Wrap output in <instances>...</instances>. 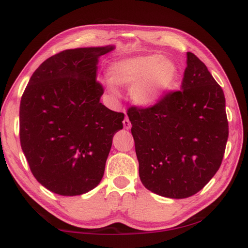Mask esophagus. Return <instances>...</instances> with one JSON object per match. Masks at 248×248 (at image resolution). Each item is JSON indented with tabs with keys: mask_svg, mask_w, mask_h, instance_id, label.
Masks as SVG:
<instances>
[{
	"mask_svg": "<svg viewBox=\"0 0 248 248\" xmlns=\"http://www.w3.org/2000/svg\"><path fill=\"white\" fill-rule=\"evenodd\" d=\"M123 124H124V128L125 130H129V129L131 128V123H130V120H129L128 117L124 118Z\"/></svg>",
	"mask_w": 248,
	"mask_h": 248,
	"instance_id": "34e87169",
	"label": "esophagus"
}]
</instances>
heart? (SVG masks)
I'll return each instance as SVG.
<instances>
[{
  "label": "heart",
  "mask_w": 248,
  "mask_h": 248,
  "mask_svg": "<svg viewBox=\"0 0 248 248\" xmlns=\"http://www.w3.org/2000/svg\"><path fill=\"white\" fill-rule=\"evenodd\" d=\"M110 80L101 81L110 93L117 97L116 86H131L130 98L140 108H150L160 101L175 81L176 68L161 55L148 54L113 62L108 67Z\"/></svg>",
  "instance_id": "heart-1"
}]
</instances>
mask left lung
<instances>
[{"label": "left lung", "mask_w": 248, "mask_h": 248, "mask_svg": "<svg viewBox=\"0 0 248 248\" xmlns=\"http://www.w3.org/2000/svg\"><path fill=\"white\" fill-rule=\"evenodd\" d=\"M186 57L181 91L151 108L128 109L141 183L175 199L193 196L211 180L228 140L222 87L196 55Z\"/></svg>", "instance_id": "8db88e82"}]
</instances>
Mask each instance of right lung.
Wrapping results in <instances>:
<instances>
[{
  "instance_id": "right-lung-1",
  "label": "right lung",
  "mask_w": 248,
  "mask_h": 248,
  "mask_svg": "<svg viewBox=\"0 0 248 248\" xmlns=\"http://www.w3.org/2000/svg\"><path fill=\"white\" fill-rule=\"evenodd\" d=\"M115 46L62 51L31 77L20 103V143L36 180L62 196L96 187L124 115L100 102L99 57Z\"/></svg>"
}]
</instances>
